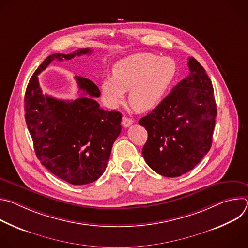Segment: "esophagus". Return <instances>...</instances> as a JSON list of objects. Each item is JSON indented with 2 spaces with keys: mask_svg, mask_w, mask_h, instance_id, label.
Segmentation results:
<instances>
[{
  "mask_svg": "<svg viewBox=\"0 0 248 248\" xmlns=\"http://www.w3.org/2000/svg\"><path fill=\"white\" fill-rule=\"evenodd\" d=\"M122 124H123V125L124 126V127H128L129 125H131V124H132V120H130L129 118H127V117H124L123 118V122H122Z\"/></svg>",
  "mask_w": 248,
  "mask_h": 248,
  "instance_id": "34e87169",
  "label": "esophagus"
}]
</instances>
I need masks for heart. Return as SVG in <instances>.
<instances>
[{"mask_svg": "<svg viewBox=\"0 0 248 248\" xmlns=\"http://www.w3.org/2000/svg\"><path fill=\"white\" fill-rule=\"evenodd\" d=\"M176 75V63L170 57L137 53L120 60L112 68V78L100 84L104 102L116 107L129 91L131 107L140 113L155 109L167 95Z\"/></svg>", "mask_w": 248, "mask_h": 248, "instance_id": "heart-1", "label": "heart"}]
</instances>
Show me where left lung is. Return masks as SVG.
I'll return each mask as SVG.
<instances>
[{
	"mask_svg": "<svg viewBox=\"0 0 248 248\" xmlns=\"http://www.w3.org/2000/svg\"><path fill=\"white\" fill-rule=\"evenodd\" d=\"M188 67L189 75L138 122L148 132L142 149L145 162L168 178L192 170L212 145L217 116L213 85L192 57Z\"/></svg>",
	"mask_w": 248,
	"mask_h": 248,
	"instance_id": "1",
	"label": "left lung"
}]
</instances>
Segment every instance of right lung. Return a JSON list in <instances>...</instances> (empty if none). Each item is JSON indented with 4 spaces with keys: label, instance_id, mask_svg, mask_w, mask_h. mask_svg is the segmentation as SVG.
Listing matches in <instances>:
<instances>
[{
    "label": "right lung",
    "instance_id": "obj_1",
    "mask_svg": "<svg viewBox=\"0 0 248 248\" xmlns=\"http://www.w3.org/2000/svg\"><path fill=\"white\" fill-rule=\"evenodd\" d=\"M90 53L85 48L50 55L31 77L24 97L25 121L37 158L58 178L75 186L95 182L106 170L122 130V114L101 109L94 100L100 90L85 78L76 77L80 96L64 101L44 95L38 75L54 60Z\"/></svg>",
    "mask_w": 248,
    "mask_h": 248
}]
</instances>
